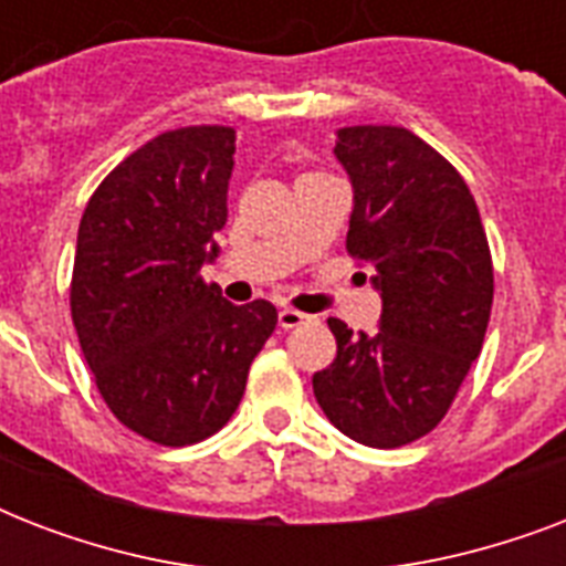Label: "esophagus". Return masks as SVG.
Wrapping results in <instances>:
<instances>
[{
  "instance_id": "34e87169",
  "label": "esophagus",
  "mask_w": 566,
  "mask_h": 566,
  "mask_svg": "<svg viewBox=\"0 0 566 566\" xmlns=\"http://www.w3.org/2000/svg\"><path fill=\"white\" fill-rule=\"evenodd\" d=\"M308 319H311L308 314H302V311H296V308L279 311V326L282 328H300V326H305Z\"/></svg>"
}]
</instances>
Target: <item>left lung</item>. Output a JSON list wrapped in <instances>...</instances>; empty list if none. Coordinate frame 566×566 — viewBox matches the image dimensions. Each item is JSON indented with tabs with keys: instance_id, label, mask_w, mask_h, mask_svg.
Wrapping results in <instances>:
<instances>
[{
	"instance_id": "obj_1",
	"label": "left lung",
	"mask_w": 566,
	"mask_h": 566,
	"mask_svg": "<svg viewBox=\"0 0 566 566\" xmlns=\"http://www.w3.org/2000/svg\"><path fill=\"white\" fill-rule=\"evenodd\" d=\"M335 155L355 188L346 252L376 270L381 328L328 317L337 355L314 396L346 438L396 449L447 417L482 353L491 247L461 172L408 128H340Z\"/></svg>"
}]
</instances>
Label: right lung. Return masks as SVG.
Instances as JSON below:
<instances>
[{
    "label": "right lung",
    "mask_w": 566,
    "mask_h": 566,
    "mask_svg": "<svg viewBox=\"0 0 566 566\" xmlns=\"http://www.w3.org/2000/svg\"><path fill=\"white\" fill-rule=\"evenodd\" d=\"M234 128L153 137L93 190L75 243L70 311L102 399L161 447L211 438L238 411L279 314L231 305L202 279L226 226Z\"/></svg>",
    "instance_id": "add662e5"
}]
</instances>
